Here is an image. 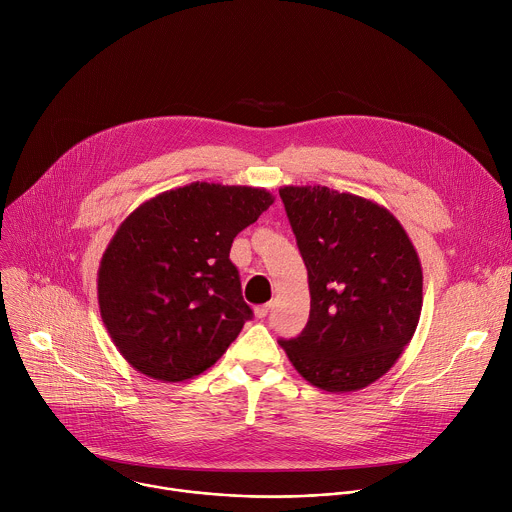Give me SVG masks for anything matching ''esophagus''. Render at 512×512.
Instances as JSON below:
<instances>
[{
  "label": "esophagus",
  "instance_id": "esophagus-1",
  "mask_svg": "<svg viewBox=\"0 0 512 512\" xmlns=\"http://www.w3.org/2000/svg\"><path fill=\"white\" fill-rule=\"evenodd\" d=\"M269 310H271V304H263V306H257V308H255V316H257V318H265V316L269 314Z\"/></svg>",
  "mask_w": 512,
  "mask_h": 512
}]
</instances>
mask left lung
Wrapping results in <instances>:
<instances>
[{
  "instance_id": "left-lung-1",
  "label": "left lung",
  "mask_w": 512,
  "mask_h": 512,
  "mask_svg": "<svg viewBox=\"0 0 512 512\" xmlns=\"http://www.w3.org/2000/svg\"><path fill=\"white\" fill-rule=\"evenodd\" d=\"M279 196L310 285L304 332L279 346L322 391L369 387L397 362L419 324L417 251L397 218L369 198L328 186H283Z\"/></svg>"
}]
</instances>
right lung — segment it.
Instances as JSON below:
<instances>
[{
    "mask_svg": "<svg viewBox=\"0 0 512 512\" xmlns=\"http://www.w3.org/2000/svg\"><path fill=\"white\" fill-rule=\"evenodd\" d=\"M265 188L192 182L139 204L109 241L97 298L121 356L178 383L221 358L253 316L229 253L273 204Z\"/></svg>",
    "mask_w": 512,
    "mask_h": 512,
    "instance_id": "1",
    "label": "right lung"
}]
</instances>
